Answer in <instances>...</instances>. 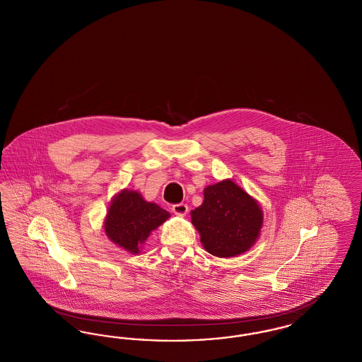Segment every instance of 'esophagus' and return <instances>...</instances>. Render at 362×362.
Wrapping results in <instances>:
<instances>
[{
	"mask_svg": "<svg viewBox=\"0 0 362 362\" xmlns=\"http://www.w3.org/2000/svg\"><path fill=\"white\" fill-rule=\"evenodd\" d=\"M173 211L176 214V216L183 217V216H186V214H187V211H189V206H187L186 204H177V205H173Z\"/></svg>",
	"mask_w": 362,
	"mask_h": 362,
	"instance_id": "obj_1",
	"label": "esophagus"
}]
</instances>
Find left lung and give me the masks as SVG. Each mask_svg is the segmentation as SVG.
Listing matches in <instances>:
<instances>
[{"label":"left lung","instance_id":"1","mask_svg":"<svg viewBox=\"0 0 362 362\" xmlns=\"http://www.w3.org/2000/svg\"><path fill=\"white\" fill-rule=\"evenodd\" d=\"M191 223L209 254L233 258L258 241L263 211L255 198L225 179L204 189V202L191 210Z\"/></svg>","mask_w":362,"mask_h":362}]
</instances>
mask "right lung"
Segmentation results:
<instances>
[{"label":"right lung","instance_id":"add662e5","mask_svg":"<svg viewBox=\"0 0 362 362\" xmlns=\"http://www.w3.org/2000/svg\"><path fill=\"white\" fill-rule=\"evenodd\" d=\"M170 217L167 210L145 201L136 189H123L108 205L104 232L114 244L137 255L151 233Z\"/></svg>","mask_w":362,"mask_h":362}]
</instances>
